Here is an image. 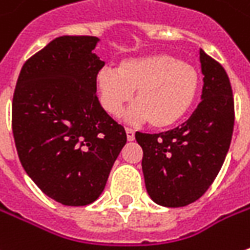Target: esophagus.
<instances>
[{"mask_svg":"<svg viewBox=\"0 0 250 250\" xmlns=\"http://www.w3.org/2000/svg\"><path fill=\"white\" fill-rule=\"evenodd\" d=\"M125 134H127V140L128 141H134V130H131V128H125Z\"/></svg>","mask_w":250,"mask_h":250,"instance_id":"1","label":"esophagus"}]
</instances>
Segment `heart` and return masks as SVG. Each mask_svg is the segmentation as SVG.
I'll list each match as a JSON object with an SVG mask.
<instances>
[{
    "instance_id": "obj_1",
    "label": "heart",
    "mask_w": 250,
    "mask_h": 250,
    "mask_svg": "<svg viewBox=\"0 0 250 250\" xmlns=\"http://www.w3.org/2000/svg\"><path fill=\"white\" fill-rule=\"evenodd\" d=\"M200 86L197 70L170 54L123 60L117 70L104 67L96 74V88L104 110L119 117L136 91L137 104L128 110L130 122H148L167 128L180 122L194 104Z\"/></svg>"
}]
</instances>
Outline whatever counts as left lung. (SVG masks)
I'll return each instance as SVG.
<instances>
[{
  "label": "left lung",
  "instance_id": "left-lung-1",
  "mask_svg": "<svg viewBox=\"0 0 250 250\" xmlns=\"http://www.w3.org/2000/svg\"><path fill=\"white\" fill-rule=\"evenodd\" d=\"M201 102L189 119L159 134L136 133L149 197L159 206L183 207L200 199L223 167L232 140L235 109L224 67L200 50Z\"/></svg>",
  "mask_w": 250,
  "mask_h": 250
}]
</instances>
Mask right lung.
I'll return each mask as SVG.
<instances>
[{"label":"right lung","mask_w":250,"mask_h":250,"mask_svg":"<svg viewBox=\"0 0 250 250\" xmlns=\"http://www.w3.org/2000/svg\"><path fill=\"white\" fill-rule=\"evenodd\" d=\"M95 36H60L23 64L12 99L18 157L30 179L64 206H86L104 191L127 141L104 110L96 74L104 62Z\"/></svg>","instance_id":"add662e5"}]
</instances>
